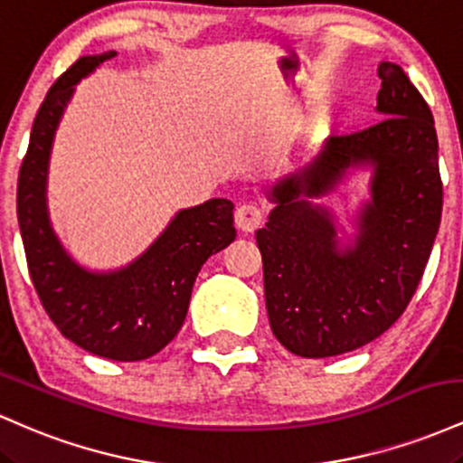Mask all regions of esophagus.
I'll use <instances>...</instances> for the list:
<instances>
[{
    "mask_svg": "<svg viewBox=\"0 0 463 463\" xmlns=\"http://www.w3.org/2000/svg\"><path fill=\"white\" fill-rule=\"evenodd\" d=\"M263 222V213L257 204H239L235 211V224L239 231L254 232Z\"/></svg>",
    "mask_w": 463,
    "mask_h": 463,
    "instance_id": "esophagus-1",
    "label": "esophagus"
}]
</instances>
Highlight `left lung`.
I'll return each mask as SVG.
<instances>
[{"mask_svg":"<svg viewBox=\"0 0 463 463\" xmlns=\"http://www.w3.org/2000/svg\"><path fill=\"white\" fill-rule=\"evenodd\" d=\"M383 119L331 137L324 150L269 189L257 231L269 326L289 353L335 357L365 346L394 324L427 268L442 217L433 115L407 73L379 65ZM373 167V198L358 235L339 247L330 212L316 205L350 166Z\"/></svg>","mask_w":463,"mask_h":463,"instance_id":"1","label":"left lung"}]
</instances>
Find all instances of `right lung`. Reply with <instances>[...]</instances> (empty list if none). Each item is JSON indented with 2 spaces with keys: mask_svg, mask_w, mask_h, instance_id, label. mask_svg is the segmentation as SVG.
Here are the masks:
<instances>
[{
  "mask_svg": "<svg viewBox=\"0 0 463 463\" xmlns=\"http://www.w3.org/2000/svg\"><path fill=\"white\" fill-rule=\"evenodd\" d=\"M117 52L82 56L52 84L19 169L17 217L28 269L56 328L87 353L141 361L176 337L195 276L211 254L237 237L231 200L183 209L139 259L115 272H89L58 241L47 215V165L73 87Z\"/></svg>",
  "mask_w": 463,
  "mask_h": 463,
  "instance_id": "add662e5",
  "label": "right lung"
}]
</instances>
